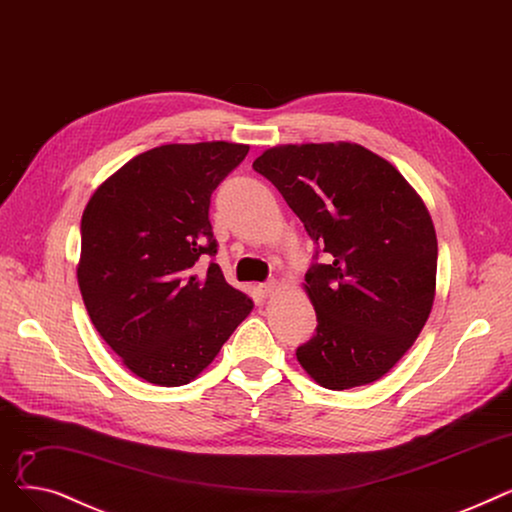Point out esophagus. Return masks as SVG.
Masks as SVG:
<instances>
[{"instance_id":"obj_1","label":"esophagus","mask_w":512,"mask_h":512,"mask_svg":"<svg viewBox=\"0 0 512 512\" xmlns=\"http://www.w3.org/2000/svg\"><path fill=\"white\" fill-rule=\"evenodd\" d=\"M277 291H279V281H275V279H271L269 283L260 285V294H262L264 298H271V296H275Z\"/></svg>"}]
</instances>
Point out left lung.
I'll use <instances>...</instances> for the list:
<instances>
[{"instance_id": "obj_1", "label": "left lung", "mask_w": 512, "mask_h": 512, "mask_svg": "<svg viewBox=\"0 0 512 512\" xmlns=\"http://www.w3.org/2000/svg\"><path fill=\"white\" fill-rule=\"evenodd\" d=\"M254 170L327 254L304 279L319 325L296 352L302 369L335 392L381 379L417 342L435 300L425 202L394 164L350 141L275 145Z\"/></svg>"}]
</instances>
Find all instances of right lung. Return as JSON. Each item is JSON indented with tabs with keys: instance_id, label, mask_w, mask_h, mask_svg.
I'll return each mask as SVG.
<instances>
[{
	"instance_id": "obj_1",
	"label": "right lung",
	"mask_w": 512,
	"mask_h": 512,
	"mask_svg": "<svg viewBox=\"0 0 512 512\" xmlns=\"http://www.w3.org/2000/svg\"><path fill=\"white\" fill-rule=\"evenodd\" d=\"M229 141L168 143L120 166L81 218L79 289L93 327L139 379L177 387L210 367L254 302L216 254L210 196L248 156Z\"/></svg>"
}]
</instances>
